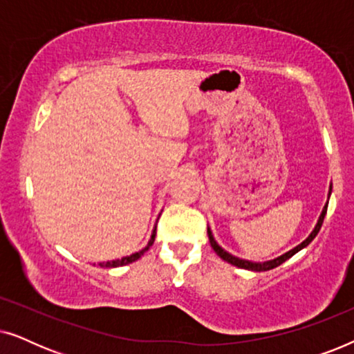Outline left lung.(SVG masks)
<instances>
[{
	"mask_svg": "<svg viewBox=\"0 0 354 354\" xmlns=\"http://www.w3.org/2000/svg\"><path fill=\"white\" fill-rule=\"evenodd\" d=\"M330 190H332V187H330ZM328 195H330V192H328ZM326 212H327V205L324 206V209H322V212H321V216H319V221H317L316 227H314V230L311 232V234H309V236H308L306 240L303 241V243H299L298 246H295L293 250L287 251V253L282 254V256H279V258L270 259V261H264V263H253V261L240 259V258H236V256H234V254L227 253L225 250H222L221 246L217 245V241L214 240V236H212L209 229H207V236H209V243H211V246H212V250L216 251L217 256H221L222 259L227 261V263H230L232 266H236V268H241V269L254 270V272H263V270H270V269L277 268V266H280L282 263H285V261H287V259L292 258L293 254H297L299 250L306 248V246H308L309 243H311V241H313L314 239H316V235L319 234V230H321L322 222H324V217H326Z\"/></svg>",
	"mask_w": 354,
	"mask_h": 354,
	"instance_id": "1",
	"label": "left lung"
}]
</instances>
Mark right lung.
Wrapping results in <instances>:
<instances>
[{
	"mask_svg": "<svg viewBox=\"0 0 354 354\" xmlns=\"http://www.w3.org/2000/svg\"><path fill=\"white\" fill-rule=\"evenodd\" d=\"M154 236H156V227H154V230H153V234H151V239H149L148 245L145 246L143 250H140V251H137V253H133V254H130V256H125V258H122V259H114V261H108V263H100V266H101V268H119V266H125V264L133 263V261H137V259L142 258V256L149 250V246L154 243Z\"/></svg>",
	"mask_w": 354,
	"mask_h": 354,
	"instance_id": "right-lung-1",
	"label": "right lung"
}]
</instances>
